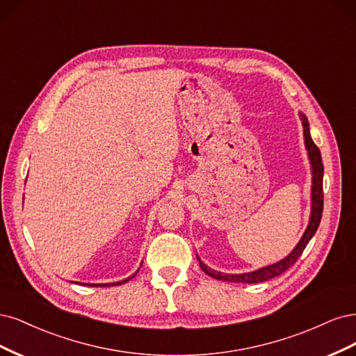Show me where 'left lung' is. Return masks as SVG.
<instances>
[{"instance_id": "1", "label": "left lung", "mask_w": 356, "mask_h": 356, "mask_svg": "<svg viewBox=\"0 0 356 356\" xmlns=\"http://www.w3.org/2000/svg\"><path fill=\"white\" fill-rule=\"evenodd\" d=\"M300 118H302V124H303L305 145H306V149H307L309 159H311V164H312V210H311V219H309V225L306 227V231H305L302 239L299 241V244L296 245V248L291 251V253L286 257H284L282 260H280L278 263H273V265H270V266L260 268L257 270L248 272V273L231 275V273H222V272L213 270L211 268L205 265L204 261H201V259L197 256L201 269L207 275H210V277L219 280V281H226V282H243V284L265 282L268 280L278 277V275H281L282 272H285L286 269L291 268L294 263L299 260V257L302 256L303 250L309 244V241H311L312 236L315 235L316 229L319 226V222H321V217H323V207H324V193H323L324 165H323V158H321L319 149L314 143L311 133H309L307 118L303 115V113H300Z\"/></svg>"}]
</instances>
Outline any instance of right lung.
<instances>
[{
  "instance_id": "1",
  "label": "right lung",
  "mask_w": 356,
  "mask_h": 356,
  "mask_svg": "<svg viewBox=\"0 0 356 356\" xmlns=\"http://www.w3.org/2000/svg\"><path fill=\"white\" fill-rule=\"evenodd\" d=\"M137 272H139V269H137V270H136V273H133L131 277H129L127 280H122V281H118V282H112V284H83V285H88V286H112V285H121V284L129 282L131 278H134L136 275H137Z\"/></svg>"
}]
</instances>
